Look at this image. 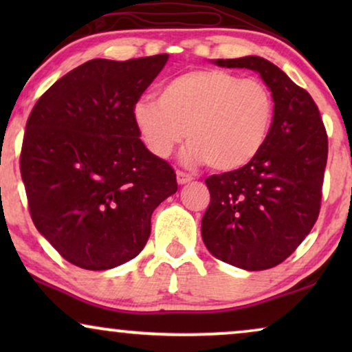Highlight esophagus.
I'll use <instances>...</instances> for the list:
<instances>
[{
  "label": "esophagus",
  "instance_id": "esophagus-1",
  "mask_svg": "<svg viewBox=\"0 0 352 352\" xmlns=\"http://www.w3.org/2000/svg\"><path fill=\"white\" fill-rule=\"evenodd\" d=\"M176 179H177V184L182 186V184H187V182H190L192 181V176L187 175V173L177 171L176 173Z\"/></svg>",
  "mask_w": 352,
  "mask_h": 352
}]
</instances>
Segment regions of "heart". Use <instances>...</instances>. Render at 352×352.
<instances>
[{
	"label": "heart",
	"instance_id": "heart-1",
	"mask_svg": "<svg viewBox=\"0 0 352 352\" xmlns=\"http://www.w3.org/2000/svg\"><path fill=\"white\" fill-rule=\"evenodd\" d=\"M144 147L157 158L170 157L184 141L187 165L208 163L232 173L263 151L274 122L272 96L259 80L218 69H199L166 81L157 100L139 99L131 109Z\"/></svg>",
	"mask_w": 352,
	"mask_h": 352
}]
</instances>
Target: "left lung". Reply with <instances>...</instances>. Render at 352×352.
Returning a JSON list of instances; mask_svg holds the SVG:
<instances>
[{
  "mask_svg": "<svg viewBox=\"0 0 352 352\" xmlns=\"http://www.w3.org/2000/svg\"><path fill=\"white\" fill-rule=\"evenodd\" d=\"M211 62L256 72L271 91L274 122L248 166L205 179L211 201L201 219V239L221 261L264 271L285 261L317 221L327 133L309 93L272 62L258 56Z\"/></svg>",
  "mask_w": 352,
  "mask_h": 352,
  "instance_id": "left-lung-1",
  "label": "left lung"
}]
</instances>
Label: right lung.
Listing matches in <instances>:
<instances>
[{"mask_svg": "<svg viewBox=\"0 0 352 352\" xmlns=\"http://www.w3.org/2000/svg\"><path fill=\"white\" fill-rule=\"evenodd\" d=\"M168 54L93 59L57 80L30 117L21 175L33 224L67 261L105 271L136 258L176 173L144 147L131 109Z\"/></svg>", "mask_w": 352, "mask_h": 352, "instance_id": "add662e5", "label": "right lung"}]
</instances>
